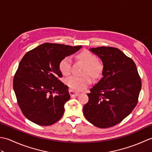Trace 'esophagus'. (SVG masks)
<instances>
[{
    "mask_svg": "<svg viewBox=\"0 0 152 152\" xmlns=\"http://www.w3.org/2000/svg\"><path fill=\"white\" fill-rule=\"evenodd\" d=\"M69 93H70V96H72V97H74V96H78L79 95L78 93H76L75 91H72V90H70Z\"/></svg>",
    "mask_w": 152,
    "mask_h": 152,
    "instance_id": "esophagus-1",
    "label": "esophagus"
}]
</instances>
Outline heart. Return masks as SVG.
Returning a JSON list of instances; mask_svg holds the SVG:
<instances>
[{"label": "heart", "instance_id": "b5f03b06", "mask_svg": "<svg viewBox=\"0 0 152 152\" xmlns=\"http://www.w3.org/2000/svg\"><path fill=\"white\" fill-rule=\"evenodd\" d=\"M78 57L86 64L85 74H89L93 78H97L101 75L103 69L102 64L94 54L88 50H83L78 55ZM59 67L63 75H69L72 69L71 58L68 56L63 58L60 61ZM91 83V79L89 76L83 77L71 76L66 80V85L74 91H83Z\"/></svg>", "mask_w": 152, "mask_h": 152}]
</instances>
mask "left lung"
Listing matches in <instances>:
<instances>
[{"mask_svg":"<svg viewBox=\"0 0 152 152\" xmlns=\"http://www.w3.org/2000/svg\"><path fill=\"white\" fill-rule=\"evenodd\" d=\"M103 63L102 78L88 93L89 101L83 108L86 118L99 128L120 123L137 106L142 88L134 61L113 47L89 50Z\"/></svg>","mask_w":152,"mask_h":152,"instance_id":"8db88e82","label":"left lung"}]
</instances>
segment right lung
Returning <instances> with one entry per match:
<instances>
[{
    "label": "right lung",
    "instance_id": "right-lung-1",
    "mask_svg": "<svg viewBox=\"0 0 152 152\" xmlns=\"http://www.w3.org/2000/svg\"><path fill=\"white\" fill-rule=\"evenodd\" d=\"M82 46L44 43L30 50L20 61L13 88L23 115L37 125H51L62 117L70 96L69 88L59 80V63ZM53 93H56L55 96Z\"/></svg>",
    "mask_w": 152,
    "mask_h": 152
}]
</instances>
